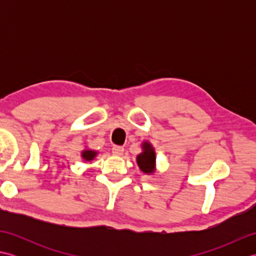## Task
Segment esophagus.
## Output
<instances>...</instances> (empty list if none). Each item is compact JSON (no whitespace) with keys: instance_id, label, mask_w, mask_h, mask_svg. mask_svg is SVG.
Wrapping results in <instances>:
<instances>
[{"instance_id":"esophagus-1","label":"esophagus","mask_w":256,"mask_h":256,"mask_svg":"<svg viewBox=\"0 0 256 256\" xmlns=\"http://www.w3.org/2000/svg\"><path fill=\"white\" fill-rule=\"evenodd\" d=\"M112 150H113V154H114V155L120 156V155H122V153L124 152V148H122V146L114 145V146H113V148H112Z\"/></svg>"}]
</instances>
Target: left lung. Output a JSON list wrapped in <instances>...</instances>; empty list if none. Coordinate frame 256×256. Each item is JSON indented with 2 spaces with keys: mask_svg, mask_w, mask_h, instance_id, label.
Instances as JSON below:
<instances>
[{
  "mask_svg": "<svg viewBox=\"0 0 256 256\" xmlns=\"http://www.w3.org/2000/svg\"><path fill=\"white\" fill-rule=\"evenodd\" d=\"M142 153H140L136 157V162L142 170L146 175H152L156 170V153L148 140H145L142 143Z\"/></svg>",
  "mask_w": 256,
  "mask_h": 256,
  "instance_id": "obj_1",
  "label": "left lung"
}]
</instances>
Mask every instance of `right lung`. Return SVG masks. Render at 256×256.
I'll list each match as a JSON object with an SVG mask.
<instances>
[{
  "label": "right lung",
  "mask_w": 256,
  "mask_h": 256,
  "mask_svg": "<svg viewBox=\"0 0 256 256\" xmlns=\"http://www.w3.org/2000/svg\"><path fill=\"white\" fill-rule=\"evenodd\" d=\"M98 155V152L94 150H89V148H86L82 152H81V157H82V160H84L86 162H91L94 160V157Z\"/></svg>",
  "instance_id": "add662e5"
}]
</instances>
